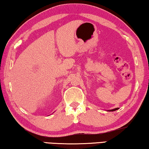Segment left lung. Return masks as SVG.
Here are the masks:
<instances>
[{
	"mask_svg": "<svg viewBox=\"0 0 149 149\" xmlns=\"http://www.w3.org/2000/svg\"><path fill=\"white\" fill-rule=\"evenodd\" d=\"M119 108H115V109H110V110H109V111H116L117 109H118Z\"/></svg>",
	"mask_w": 149,
	"mask_h": 149,
	"instance_id": "8db88e82",
	"label": "left lung"
}]
</instances>
